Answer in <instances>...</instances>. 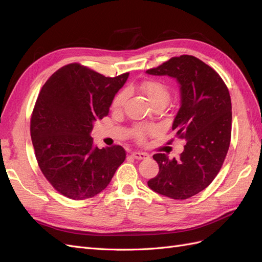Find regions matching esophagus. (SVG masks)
<instances>
[{
	"label": "esophagus",
	"instance_id": "esophagus-1",
	"mask_svg": "<svg viewBox=\"0 0 262 262\" xmlns=\"http://www.w3.org/2000/svg\"><path fill=\"white\" fill-rule=\"evenodd\" d=\"M131 155L134 158H137V160H145V158L148 157V154L144 152H132Z\"/></svg>",
	"mask_w": 262,
	"mask_h": 262
}]
</instances>
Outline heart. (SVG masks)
<instances>
[{"label": "heart", "mask_w": 262, "mask_h": 262, "mask_svg": "<svg viewBox=\"0 0 262 262\" xmlns=\"http://www.w3.org/2000/svg\"><path fill=\"white\" fill-rule=\"evenodd\" d=\"M141 90L145 94V96L147 97L148 101L150 102V105L152 106L157 104H162L165 106L169 101V98H170L169 90L167 85L163 83L162 81L147 80L141 84ZM126 98H128V92L126 91L119 92L113 100L112 107L115 110L120 109L124 105ZM152 131L153 129L150 128V126L137 125L131 130V134L138 142L143 143V142L146 140V138L150 133H152Z\"/></svg>", "instance_id": "1"}]
</instances>
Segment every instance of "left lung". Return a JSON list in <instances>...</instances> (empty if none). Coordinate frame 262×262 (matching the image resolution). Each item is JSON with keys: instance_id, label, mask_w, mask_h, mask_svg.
Returning a JSON list of instances; mask_svg holds the SVG:
<instances>
[{"instance_id": "1", "label": "left lung", "mask_w": 262, "mask_h": 262, "mask_svg": "<svg viewBox=\"0 0 262 262\" xmlns=\"http://www.w3.org/2000/svg\"><path fill=\"white\" fill-rule=\"evenodd\" d=\"M146 73L168 75L179 83L181 104L172 130L187 141L177 160L153 155L160 171L147 185L157 193L185 200L207 188L224 163L231 143V96L216 71L193 55L173 57Z\"/></svg>"}]
</instances>
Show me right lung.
Wrapping results in <instances>:
<instances>
[{
  "instance_id": "1",
  "label": "right lung",
  "mask_w": 262,
  "mask_h": 262,
  "mask_svg": "<svg viewBox=\"0 0 262 262\" xmlns=\"http://www.w3.org/2000/svg\"><path fill=\"white\" fill-rule=\"evenodd\" d=\"M129 73L106 77L70 63L47 80L30 118L38 166L57 191L85 200L101 192L125 160L120 145L98 148L91 132L106 117Z\"/></svg>"
}]
</instances>
